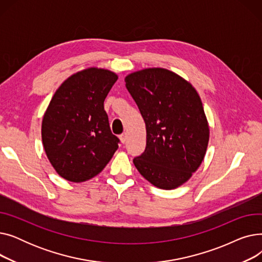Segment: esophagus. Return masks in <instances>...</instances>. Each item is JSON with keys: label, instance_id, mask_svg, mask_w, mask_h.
Segmentation results:
<instances>
[{"label": "esophagus", "instance_id": "34e87169", "mask_svg": "<svg viewBox=\"0 0 262 262\" xmlns=\"http://www.w3.org/2000/svg\"><path fill=\"white\" fill-rule=\"evenodd\" d=\"M120 140H121L122 143H125V142H126V140H127V135H126V133H123V134L120 135Z\"/></svg>", "mask_w": 262, "mask_h": 262}]
</instances>
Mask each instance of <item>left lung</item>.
Listing matches in <instances>:
<instances>
[{
    "instance_id": "1",
    "label": "left lung",
    "mask_w": 262,
    "mask_h": 262,
    "mask_svg": "<svg viewBox=\"0 0 262 262\" xmlns=\"http://www.w3.org/2000/svg\"><path fill=\"white\" fill-rule=\"evenodd\" d=\"M146 127L144 152L134 158L139 173L160 189H175L201 166L209 141L202 101L191 84L162 68L125 77Z\"/></svg>"
}]
</instances>
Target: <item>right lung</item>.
I'll return each mask as SVG.
<instances>
[{
	"label": "right lung",
	"instance_id": "1",
	"mask_svg": "<svg viewBox=\"0 0 262 262\" xmlns=\"http://www.w3.org/2000/svg\"><path fill=\"white\" fill-rule=\"evenodd\" d=\"M118 79L109 70L89 68L67 78L43 116L46 154L64 180L81 183L98 175L119 147L104 101Z\"/></svg>",
	"mask_w": 262,
	"mask_h": 262
}]
</instances>
